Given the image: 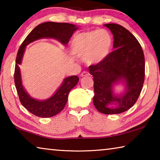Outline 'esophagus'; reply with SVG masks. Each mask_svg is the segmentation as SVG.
<instances>
[{
  "label": "esophagus",
  "instance_id": "1",
  "mask_svg": "<svg viewBox=\"0 0 160 160\" xmlns=\"http://www.w3.org/2000/svg\"><path fill=\"white\" fill-rule=\"evenodd\" d=\"M89 75H90V73L87 71H84L80 74L81 77H88V76H89Z\"/></svg>",
  "mask_w": 160,
  "mask_h": 160
}]
</instances>
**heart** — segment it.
Listing matches in <instances>:
<instances>
[{"mask_svg":"<svg viewBox=\"0 0 160 160\" xmlns=\"http://www.w3.org/2000/svg\"><path fill=\"white\" fill-rule=\"evenodd\" d=\"M112 44V38L106 30L81 32L72 39L71 52L88 64L95 65L109 56Z\"/></svg>","mask_w":160,"mask_h":160,"instance_id":"heart-1","label":"heart"}]
</instances>
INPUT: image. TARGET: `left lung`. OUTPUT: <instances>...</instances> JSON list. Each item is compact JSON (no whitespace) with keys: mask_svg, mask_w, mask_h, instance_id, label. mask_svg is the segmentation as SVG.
Returning a JSON list of instances; mask_svg holds the SVG:
<instances>
[{"mask_svg":"<svg viewBox=\"0 0 160 160\" xmlns=\"http://www.w3.org/2000/svg\"><path fill=\"white\" fill-rule=\"evenodd\" d=\"M104 26L113 34L115 50L102 63L89 66V71L93 75L94 107L104 114H116L128 110L138 99L145 80V57L140 43L128 29L113 23ZM120 82L125 90L116 95L113 88Z\"/></svg>","mask_w":160,"mask_h":160,"instance_id":"1","label":"left lung"}]
</instances>
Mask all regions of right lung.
I'll list each match as a JSON object with an SVG mask.
<instances>
[{
	"mask_svg": "<svg viewBox=\"0 0 160 160\" xmlns=\"http://www.w3.org/2000/svg\"><path fill=\"white\" fill-rule=\"evenodd\" d=\"M78 28L69 23L47 22L37 25L21 44L17 54L15 68V84L22 106L29 112L42 118L53 116L61 112L65 107L70 91L77 85L79 78L76 75L66 78L56 92L47 99H34L28 93L22 85L21 72L19 66L22 63L25 47L29 44L43 38H51L57 40L62 44L67 45L70 39Z\"/></svg>",
	"mask_w": 160,
	"mask_h": 160,
	"instance_id": "1",
	"label": "right lung"
}]
</instances>
